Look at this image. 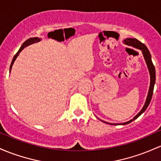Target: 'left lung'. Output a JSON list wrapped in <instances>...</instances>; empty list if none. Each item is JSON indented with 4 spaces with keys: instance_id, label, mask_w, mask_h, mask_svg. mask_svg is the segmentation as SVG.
<instances>
[{
    "instance_id": "1",
    "label": "left lung",
    "mask_w": 161,
    "mask_h": 161,
    "mask_svg": "<svg viewBox=\"0 0 161 161\" xmlns=\"http://www.w3.org/2000/svg\"><path fill=\"white\" fill-rule=\"evenodd\" d=\"M124 43L128 46H132L133 47H135V48L141 49V52L143 53V56H144V59H145V62L147 63V66L148 70H149L150 72V77H151V83H150V88H149V91H148V94H147V99L145 103H144V107L142 108V109L140 111V112L135 116V118H133V119L130 120L129 121H127V122L125 123H121V124H112V123H108V122H105V121H102L103 122H105L106 124H110L112 125H127V124H129L133 121L134 120H135L136 118H137L139 116L142 114L143 112H145V110L147 109V108L148 107L149 105L150 102H151V98H152V95H153V88H154V84H155V80H156V72H155V68L154 66H153L152 60H151V53H150L149 50L147 48V47L144 45V43H142L141 42L137 40V39H132V38H128L125 39L124 40Z\"/></svg>"
}]
</instances>
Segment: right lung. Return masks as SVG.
Wrapping results in <instances>:
<instances>
[{
    "label": "right lung",
    "instance_id": "right-lung-1",
    "mask_svg": "<svg viewBox=\"0 0 161 161\" xmlns=\"http://www.w3.org/2000/svg\"><path fill=\"white\" fill-rule=\"evenodd\" d=\"M40 40H41V39H40V38H38V37H32V38L28 39V40H26V41L24 42V43L22 44V46H21V47H20V49H19V50H18V52H17V53L15 54V56H14L13 60H12L11 64H10V71H11L12 66H13L14 63V61L16 60V59H17V56H18L19 53H20L21 51H22L23 49L25 48V47H28V46H29V45H31V44L35 43H37V42H40Z\"/></svg>",
    "mask_w": 161,
    "mask_h": 161
}]
</instances>
